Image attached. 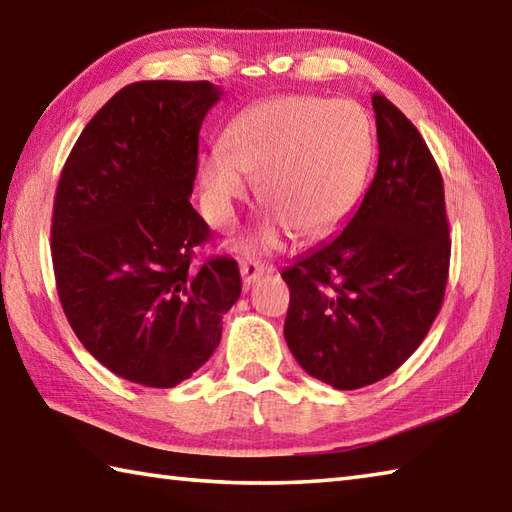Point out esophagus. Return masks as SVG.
<instances>
[{
	"label": "esophagus",
	"instance_id": "esophagus-1",
	"mask_svg": "<svg viewBox=\"0 0 512 512\" xmlns=\"http://www.w3.org/2000/svg\"><path fill=\"white\" fill-rule=\"evenodd\" d=\"M239 270H242L244 288L248 290L250 284H255L257 279L266 273V266L262 262H255V259H242V262H239Z\"/></svg>",
	"mask_w": 512,
	"mask_h": 512
}]
</instances>
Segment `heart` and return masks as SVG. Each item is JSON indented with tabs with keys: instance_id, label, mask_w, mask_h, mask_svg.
Listing matches in <instances>:
<instances>
[{
	"instance_id": "heart-1",
	"label": "heart",
	"mask_w": 512,
	"mask_h": 512,
	"mask_svg": "<svg viewBox=\"0 0 512 512\" xmlns=\"http://www.w3.org/2000/svg\"><path fill=\"white\" fill-rule=\"evenodd\" d=\"M370 159L373 126L350 102L317 97H284L244 110L224 137V153L204 157V204L210 222H233L235 204L259 184V202L290 233L315 239L333 230L362 193ZM277 242L266 228L259 244Z\"/></svg>"
}]
</instances>
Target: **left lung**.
<instances>
[{"label": "left lung", "instance_id": "obj_1", "mask_svg": "<svg viewBox=\"0 0 512 512\" xmlns=\"http://www.w3.org/2000/svg\"><path fill=\"white\" fill-rule=\"evenodd\" d=\"M379 159L342 233L288 266L284 337L306 373L355 390L402 366L444 302L450 237L442 173L413 122L373 95Z\"/></svg>", "mask_w": 512, "mask_h": 512}]
</instances>
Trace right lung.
Returning a JSON list of instances; mask_svg holds the SVG:
<instances>
[{
  "instance_id": "right-lung-1",
  "label": "right lung",
  "mask_w": 512,
  "mask_h": 512,
  "mask_svg": "<svg viewBox=\"0 0 512 512\" xmlns=\"http://www.w3.org/2000/svg\"><path fill=\"white\" fill-rule=\"evenodd\" d=\"M222 90L135 82L97 110L59 177L50 253L79 342L115 375L173 388L208 362L242 295L233 257L195 266L199 128Z\"/></svg>"
}]
</instances>
